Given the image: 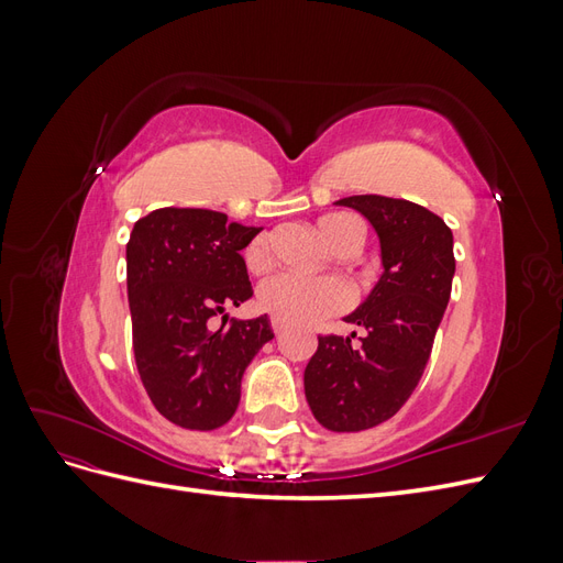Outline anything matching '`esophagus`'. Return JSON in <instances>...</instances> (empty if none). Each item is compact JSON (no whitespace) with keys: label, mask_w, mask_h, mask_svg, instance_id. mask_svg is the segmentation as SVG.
<instances>
[{"label":"esophagus","mask_w":563,"mask_h":563,"mask_svg":"<svg viewBox=\"0 0 563 563\" xmlns=\"http://www.w3.org/2000/svg\"><path fill=\"white\" fill-rule=\"evenodd\" d=\"M272 331H275L277 335H282V333L286 331V327H284V323H282V321H277V319H272Z\"/></svg>","instance_id":"1"}]
</instances>
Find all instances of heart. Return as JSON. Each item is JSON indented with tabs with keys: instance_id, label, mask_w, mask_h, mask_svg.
<instances>
[{
	"instance_id": "1",
	"label": "heart",
	"mask_w": 563,
	"mask_h": 563,
	"mask_svg": "<svg viewBox=\"0 0 563 563\" xmlns=\"http://www.w3.org/2000/svg\"><path fill=\"white\" fill-rule=\"evenodd\" d=\"M321 240L338 255H354L364 246L366 230L354 216L329 213L319 218ZM244 263L251 272H265L275 263V234H258L244 251ZM350 305V291L340 279L308 282L294 275H277L261 284L258 308L288 327H305L343 312Z\"/></svg>"
}]
</instances>
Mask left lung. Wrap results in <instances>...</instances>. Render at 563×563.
I'll return each instance as SVG.
<instances>
[{"instance_id": "left-lung-1", "label": "left lung", "mask_w": 563, "mask_h": 563, "mask_svg": "<svg viewBox=\"0 0 563 563\" xmlns=\"http://www.w3.org/2000/svg\"><path fill=\"white\" fill-rule=\"evenodd\" d=\"M364 213L380 236L383 277L347 323L364 335H319L305 368V397L331 432H362L389 420L428 366L455 275L453 232L420 203L380 195L335 201Z\"/></svg>"}]
</instances>
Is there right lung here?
Listing matches in <instances>:
<instances>
[{
	"label": "right lung",
	"mask_w": 563,
	"mask_h": 563,
	"mask_svg": "<svg viewBox=\"0 0 563 563\" xmlns=\"http://www.w3.org/2000/svg\"><path fill=\"white\" fill-rule=\"evenodd\" d=\"M261 228L225 213L166 207L133 225L126 288L133 354L157 411L185 430L209 432L234 416L242 376L275 338L269 319H212L253 296L242 249Z\"/></svg>",
	"instance_id": "add662e5"
}]
</instances>
